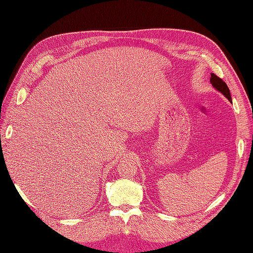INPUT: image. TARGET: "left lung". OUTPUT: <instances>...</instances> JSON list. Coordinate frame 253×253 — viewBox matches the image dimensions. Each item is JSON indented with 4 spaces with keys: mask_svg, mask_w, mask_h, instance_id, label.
<instances>
[{
    "mask_svg": "<svg viewBox=\"0 0 253 253\" xmlns=\"http://www.w3.org/2000/svg\"><path fill=\"white\" fill-rule=\"evenodd\" d=\"M210 82H211V84H212L214 88H216L218 91H220V93L223 94L229 101H232L230 90H229V87L227 86V84L223 80H221L219 77H217L215 74H211Z\"/></svg>",
    "mask_w": 253,
    "mask_h": 253,
    "instance_id": "left-lung-1",
    "label": "left lung"
}]
</instances>
